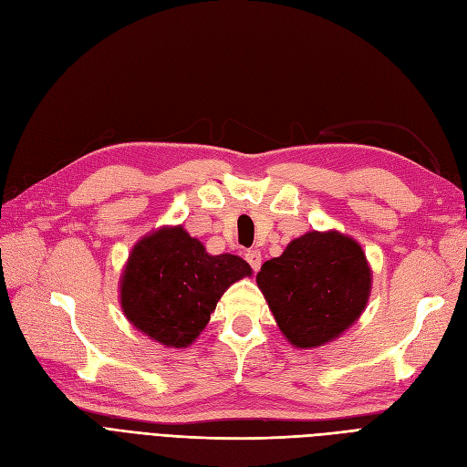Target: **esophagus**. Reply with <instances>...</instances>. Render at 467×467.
<instances>
[{
    "mask_svg": "<svg viewBox=\"0 0 467 467\" xmlns=\"http://www.w3.org/2000/svg\"><path fill=\"white\" fill-rule=\"evenodd\" d=\"M245 261L251 265L253 271H259V268H261V251L259 249H249L245 253Z\"/></svg>",
    "mask_w": 467,
    "mask_h": 467,
    "instance_id": "34e87169",
    "label": "esophagus"
}]
</instances>
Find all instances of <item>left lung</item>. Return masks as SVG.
Segmentation results:
<instances>
[{
  "instance_id": "1",
  "label": "left lung",
  "mask_w": 467,
  "mask_h": 467,
  "mask_svg": "<svg viewBox=\"0 0 467 467\" xmlns=\"http://www.w3.org/2000/svg\"><path fill=\"white\" fill-rule=\"evenodd\" d=\"M257 285L288 341L316 348L345 333L370 298L372 271L358 242L341 232H307L263 263Z\"/></svg>"
}]
</instances>
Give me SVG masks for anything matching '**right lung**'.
Wrapping results in <instances>:
<instances>
[{
    "mask_svg": "<svg viewBox=\"0 0 467 467\" xmlns=\"http://www.w3.org/2000/svg\"><path fill=\"white\" fill-rule=\"evenodd\" d=\"M251 266L237 255H210L182 225L142 237L120 278L122 312L138 331L165 347L192 345L222 294Z\"/></svg>",
    "mask_w": 467,
    "mask_h": 467,
    "instance_id": "1",
    "label": "right lung"
}]
</instances>
